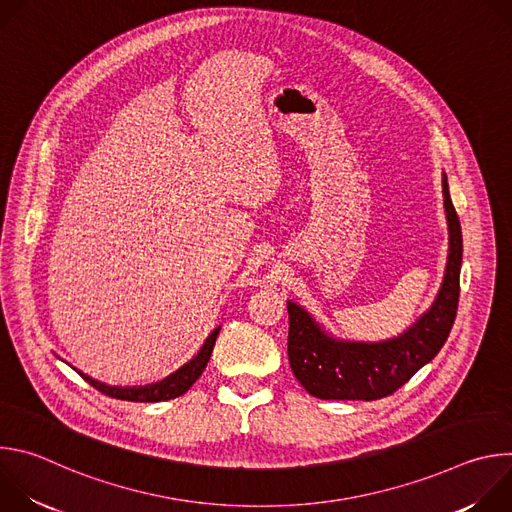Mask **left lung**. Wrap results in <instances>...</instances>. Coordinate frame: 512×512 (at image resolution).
Returning <instances> with one entry per match:
<instances>
[{"label": "left lung", "instance_id": "obj_1", "mask_svg": "<svg viewBox=\"0 0 512 512\" xmlns=\"http://www.w3.org/2000/svg\"><path fill=\"white\" fill-rule=\"evenodd\" d=\"M444 206L450 229L446 277L431 310L405 334L364 344L338 342L294 302H287V356L302 387L318 399L375 401L393 395L446 344L458 312L462 229L444 174Z\"/></svg>", "mask_w": 512, "mask_h": 512}]
</instances>
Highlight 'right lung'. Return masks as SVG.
Returning a JSON list of instances; mask_svg holds the SVG:
<instances>
[{
    "label": "right lung",
    "mask_w": 512,
    "mask_h": 512,
    "mask_svg": "<svg viewBox=\"0 0 512 512\" xmlns=\"http://www.w3.org/2000/svg\"><path fill=\"white\" fill-rule=\"evenodd\" d=\"M218 330L216 328L204 342L202 350L198 352L196 358H192L186 367H182L180 371H176L172 377L164 379L162 383H156V385H148V387H133V389H121V387H109V385H103L83 373H79L91 387H95L97 391H101L103 395L107 397H113V399H121V401H135V403H156V401H168V399H176L180 395H184L194 383L196 379L202 375V371L206 369V362L210 360V354H212V348H214V342H216V336H218Z\"/></svg>",
    "instance_id": "add662e5"
}]
</instances>
